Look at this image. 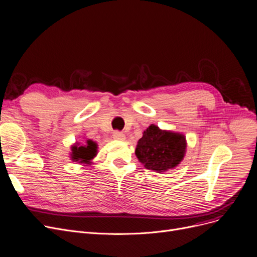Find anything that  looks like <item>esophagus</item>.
<instances>
[{
    "mask_svg": "<svg viewBox=\"0 0 257 257\" xmlns=\"http://www.w3.org/2000/svg\"><path fill=\"white\" fill-rule=\"evenodd\" d=\"M113 138H114L115 140L124 141V140H125V135H124L123 133H121V132L116 131V132H114V133H113Z\"/></svg>",
    "mask_w": 257,
    "mask_h": 257,
    "instance_id": "obj_1",
    "label": "esophagus"
}]
</instances>
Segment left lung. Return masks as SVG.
<instances>
[{
	"label": "left lung",
	"mask_w": 257,
	"mask_h": 257,
	"mask_svg": "<svg viewBox=\"0 0 257 257\" xmlns=\"http://www.w3.org/2000/svg\"><path fill=\"white\" fill-rule=\"evenodd\" d=\"M186 137L181 133L161 130L151 124L143 132L135 154L146 169L164 173L177 167L185 157Z\"/></svg>",
	"instance_id": "obj_1"
}]
</instances>
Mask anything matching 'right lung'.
<instances>
[{
    "mask_svg": "<svg viewBox=\"0 0 257 257\" xmlns=\"http://www.w3.org/2000/svg\"><path fill=\"white\" fill-rule=\"evenodd\" d=\"M97 149H98V144L91 139L85 140V143L83 144L75 142L71 146L70 159L77 164H81L84 166L91 165L93 163V159L97 156V153H98Z\"/></svg>",
    "mask_w": 257,
    "mask_h": 257,
    "instance_id": "right-lung-1",
    "label": "right lung"
}]
</instances>
